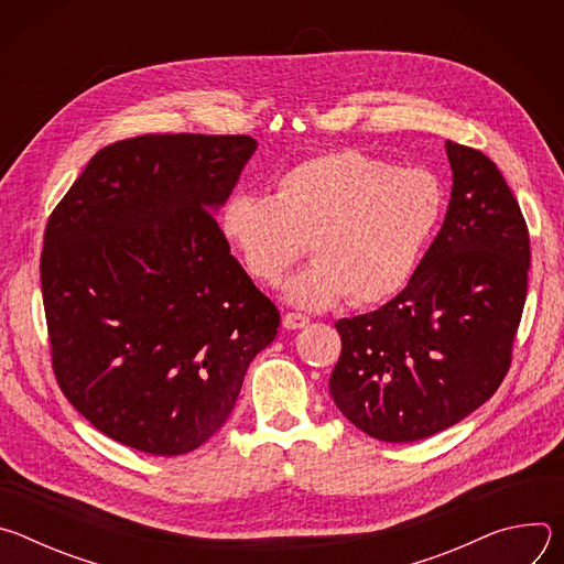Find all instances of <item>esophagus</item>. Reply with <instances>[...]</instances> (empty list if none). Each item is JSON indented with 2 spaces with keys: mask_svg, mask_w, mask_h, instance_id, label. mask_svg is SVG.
<instances>
[{
  "mask_svg": "<svg viewBox=\"0 0 564 564\" xmlns=\"http://www.w3.org/2000/svg\"><path fill=\"white\" fill-rule=\"evenodd\" d=\"M307 324H310V316H305V314H299V312L283 314V328H288V330H301Z\"/></svg>",
  "mask_w": 564,
  "mask_h": 564,
  "instance_id": "34e87169",
  "label": "esophagus"
}]
</instances>
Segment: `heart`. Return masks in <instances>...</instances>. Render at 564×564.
Masks as SVG:
<instances>
[{"label":"heart","mask_w":564,"mask_h":564,"mask_svg":"<svg viewBox=\"0 0 564 564\" xmlns=\"http://www.w3.org/2000/svg\"><path fill=\"white\" fill-rule=\"evenodd\" d=\"M446 212L442 181L426 167H394L359 149L312 155L283 172L274 196L234 194L220 234L261 285H276L303 254L314 263L285 283L301 307L377 305L417 272Z\"/></svg>","instance_id":"obj_1"}]
</instances>
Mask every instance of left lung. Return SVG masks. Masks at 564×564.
I'll return each instance as SVG.
<instances>
[{
	"mask_svg": "<svg viewBox=\"0 0 564 564\" xmlns=\"http://www.w3.org/2000/svg\"><path fill=\"white\" fill-rule=\"evenodd\" d=\"M448 209L417 272L375 312L337 321V409L381 442H417L502 383L527 299L529 231L494 160L446 140Z\"/></svg>",
	"mask_w": 564,
	"mask_h": 564,
	"instance_id": "8db88e82",
	"label": "left lung"
}]
</instances>
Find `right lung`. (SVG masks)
<instances>
[{
  "instance_id": "1",
  "label": "right lung",
  "mask_w": 564,
  "mask_h": 564,
  "mask_svg": "<svg viewBox=\"0 0 564 564\" xmlns=\"http://www.w3.org/2000/svg\"><path fill=\"white\" fill-rule=\"evenodd\" d=\"M259 142L138 135L100 149L53 209L40 263L57 383L142 453L198 448L281 324L214 214Z\"/></svg>"
}]
</instances>
